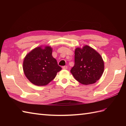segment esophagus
<instances>
[{
    "instance_id": "esophagus-1",
    "label": "esophagus",
    "mask_w": 126,
    "mask_h": 126,
    "mask_svg": "<svg viewBox=\"0 0 126 126\" xmlns=\"http://www.w3.org/2000/svg\"><path fill=\"white\" fill-rule=\"evenodd\" d=\"M63 69H68V66H66V65L63 66Z\"/></svg>"
}]
</instances>
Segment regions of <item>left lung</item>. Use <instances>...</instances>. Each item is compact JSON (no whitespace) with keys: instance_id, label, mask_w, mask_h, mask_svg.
<instances>
[{"instance_id":"left-lung-1","label":"left lung","mask_w":126,"mask_h":126,"mask_svg":"<svg viewBox=\"0 0 126 126\" xmlns=\"http://www.w3.org/2000/svg\"><path fill=\"white\" fill-rule=\"evenodd\" d=\"M104 71V62L99 53L85 45L75 51V64L70 70L77 81L85 85L93 84L100 79Z\"/></svg>"}]
</instances>
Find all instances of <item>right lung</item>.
Returning <instances> with one entry per match:
<instances>
[{
  "mask_svg": "<svg viewBox=\"0 0 126 126\" xmlns=\"http://www.w3.org/2000/svg\"><path fill=\"white\" fill-rule=\"evenodd\" d=\"M50 47H36L26 56L23 70L32 83L39 86L45 85L55 79L62 68L52 56Z\"/></svg>",
  "mask_w": 126,
  "mask_h": 126,
  "instance_id": "1",
  "label": "right lung"
}]
</instances>
